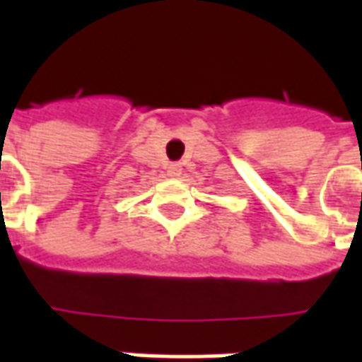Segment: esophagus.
Segmentation results:
<instances>
[{
	"label": "esophagus",
	"instance_id": "esophagus-1",
	"mask_svg": "<svg viewBox=\"0 0 362 362\" xmlns=\"http://www.w3.org/2000/svg\"><path fill=\"white\" fill-rule=\"evenodd\" d=\"M170 176H180V172H182V168L180 166H178V164H172L170 166Z\"/></svg>",
	"mask_w": 362,
	"mask_h": 362
}]
</instances>
